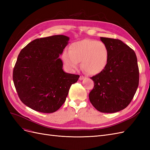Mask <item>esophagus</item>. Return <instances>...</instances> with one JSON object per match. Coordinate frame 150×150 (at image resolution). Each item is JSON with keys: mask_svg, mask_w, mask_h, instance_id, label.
Segmentation results:
<instances>
[{"mask_svg": "<svg viewBox=\"0 0 150 150\" xmlns=\"http://www.w3.org/2000/svg\"><path fill=\"white\" fill-rule=\"evenodd\" d=\"M84 78H85L84 76H80V77H79V80H83V79H84Z\"/></svg>", "mask_w": 150, "mask_h": 150, "instance_id": "esophagus-1", "label": "esophagus"}]
</instances>
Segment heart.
Listing matches in <instances>:
<instances>
[{
  "label": "heart",
  "instance_id": "obj_1",
  "mask_svg": "<svg viewBox=\"0 0 150 150\" xmlns=\"http://www.w3.org/2000/svg\"><path fill=\"white\" fill-rule=\"evenodd\" d=\"M64 65L74 69L81 62L83 69L91 75L98 74L105 69L109 60V51L103 42L93 39H84L71 44L69 52L62 55Z\"/></svg>",
  "mask_w": 150,
  "mask_h": 150
}]
</instances>
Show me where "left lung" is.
Returning a JSON list of instances; mask_svg holds the SVG:
<instances>
[{
	"label": "left lung",
	"mask_w": 150,
	"mask_h": 150,
	"mask_svg": "<svg viewBox=\"0 0 150 150\" xmlns=\"http://www.w3.org/2000/svg\"><path fill=\"white\" fill-rule=\"evenodd\" d=\"M109 51L108 64L91 78L94 88L89 101L101 112H116L128 106L139 84V68L133 50L121 40L100 38Z\"/></svg>",
	"instance_id": "1"
}]
</instances>
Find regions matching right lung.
Here are the masks:
<instances>
[{
	"label": "right lung",
	"mask_w": 150,
	"mask_h": 150,
	"mask_svg": "<svg viewBox=\"0 0 150 150\" xmlns=\"http://www.w3.org/2000/svg\"><path fill=\"white\" fill-rule=\"evenodd\" d=\"M69 38L63 35L36 39L22 49L13 70V81L21 101L33 110L51 113L66 101L79 76L63 71L59 58Z\"/></svg>",
	"instance_id": "right-lung-1"
}]
</instances>
